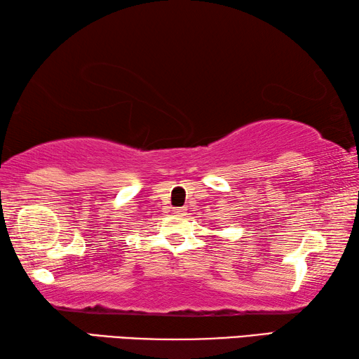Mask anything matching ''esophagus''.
Returning a JSON list of instances; mask_svg holds the SVG:
<instances>
[{
  "instance_id": "esophagus-1",
  "label": "esophagus",
  "mask_w": 359,
  "mask_h": 359,
  "mask_svg": "<svg viewBox=\"0 0 359 359\" xmlns=\"http://www.w3.org/2000/svg\"><path fill=\"white\" fill-rule=\"evenodd\" d=\"M173 215L184 216L186 215V208H173Z\"/></svg>"
}]
</instances>
